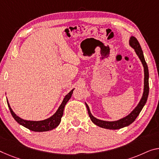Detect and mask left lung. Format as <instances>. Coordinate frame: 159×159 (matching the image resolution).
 Wrapping results in <instances>:
<instances>
[{
	"label": "left lung",
	"mask_w": 159,
	"mask_h": 159,
	"mask_svg": "<svg viewBox=\"0 0 159 159\" xmlns=\"http://www.w3.org/2000/svg\"><path fill=\"white\" fill-rule=\"evenodd\" d=\"M129 45H130L131 47L134 49V51H135L136 54L137 55L139 60H141L143 67V72H144V80H143V81L144 82H143V92L142 97H141L137 106H136L127 116H124L123 118L119 119V120L112 121H104L101 120V119H97L96 117H94L92 115L91 111H90L89 106H88L87 104L85 102V105H86L87 107L88 114H89L90 119H91L92 121L93 122L94 124H96L97 126H99V127L114 130V129H119L125 127V126H128L135 121L136 117L139 116V113H140L141 111L142 110L143 107H144V105L146 103V101H147L148 92H149V85H148V77H149V75H148V66L145 61V58L144 56H143L142 49H141L140 44H139L137 39L135 37H134V36H131L130 39H129Z\"/></svg>",
	"instance_id": "obj_1"
}]
</instances>
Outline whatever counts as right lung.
Listing matches in <instances>:
<instances>
[{
    "mask_svg": "<svg viewBox=\"0 0 159 159\" xmlns=\"http://www.w3.org/2000/svg\"><path fill=\"white\" fill-rule=\"evenodd\" d=\"M74 89H72L69 93L67 95H65V97L62 100V103L60 105L59 108L57 109V110L56 111L55 113L53 114L52 116H51L50 117H49V118L46 119H44V120L30 121L22 119L20 116L17 115V114L13 111V109H11V106H10V104L8 100H7V103H8V107L10 109V111H11L12 116H13L15 120L18 122L19 124L23 126L24 127L30 129L31 131H37V132H43V131H50L55 129L60 124L61 121V118H62V116L63 115V111H64L65 105L67 103V102L69 101L70 99L71 98Z\"/></svg>",
    "mask_w": 159,
    "mask_h": 159,
    "instance_id": "add662e5",
    "label": "right lung"
}]
</instances>
